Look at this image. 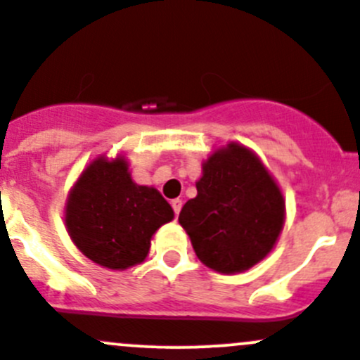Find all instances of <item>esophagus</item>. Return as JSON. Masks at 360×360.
Returning a JSON list of instances; mask_svg holds the SVG:
<instances>
[{
  "label": "esophagus",
  "instance_id": "esophagus-1",
  "mask_svg": "<svg viewBox=\"0 0 360 360\" xmlns=\"http://www.w3.org/2000/svg\"><path fill=\"white\" fill-rule=\"evenodd\" d=\"M170 203H172V209H174V212H176V216H177V214L181 212V209H183V200H181V198H174V200Z\"/></svg>",
  "mask_w": 360,
  "mask_h": 360
}]
</instances>
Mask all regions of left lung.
<instances>
[{"instance_id": "left-lung-1", "label": "left lung", "mask_w": 360, "mask_h": 360, "mask_svg": "<svg viewBox=\"0 0 360 360\" xmlns=\"http://www.w3.org/2000/svg\"><path fill=\"white\" fill-rule=\"evenodd\" d=\"M285 223V198L252 150L230 141L202 163L197 197L179 224L195 254L217 274H242L271 252Z\"/></svg>"}]
</instances>
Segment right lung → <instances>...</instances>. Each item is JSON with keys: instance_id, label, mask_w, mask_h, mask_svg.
<instances>
[{"instance_id": "1", "label": "right lung", "mask_w": 360, "mask_h": 360, "mask_svg": "<svg viewBox=\"0 0 360 360\" xmlns=\"http://www.w3.org/2000/svg\"><path fill=\"white\" fill-rule=\"evenodd\" d=\"M172 219V207L157 188L134 183L125 155L94 158L64 207L66 230L79 252L118 271L143 263L153 235Z\"/></svg>"}]
</instances>
